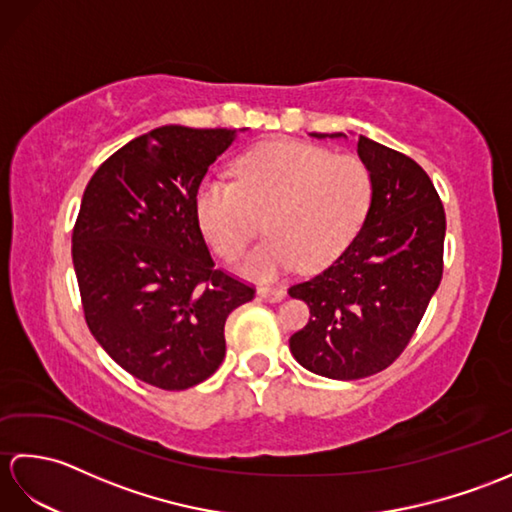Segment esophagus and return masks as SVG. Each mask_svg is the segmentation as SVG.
<instances>
[{
	"label": "esophagus",
	"instance_id": "obj_1",
	"mask_svg": "<svg viewBox=\"0 0 512 512\" xmlns=\"http://www.w3.org/2000/svg\"><path fill=\"white\" fill-rule=\"evenodd\" d=\"M257 295L262 297V299H266V301H270V303H279L281 299L286 297V292L281 290V288H268V286H262L257 290Z\"/></svg>",
	"mask_w": 512,
	"mask_h": 512
}]
</instances>
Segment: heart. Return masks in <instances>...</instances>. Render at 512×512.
I'll return each mask as SVG.
<instances>
[{"mask_svg": "<svg viewBox=\"0 0 512 512\" xmlns=\"http://www.w3.org/2000/svg\"><path fill=\"white\" fill-rule=\"evenodd\" d=\"M235 182L209 176L195 191V217L217 255L237 257L259 231L268 239L239 262L273 279L301 264L319 270L350 246L372 204V178L354 156L299 140H268L235 160Z\"/></svg>", "mask_w": 512, "mask_h": 512, "instance_id": "heart-1", "label": "heart"}]
</instances>
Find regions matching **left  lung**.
<instances>
[{
  "label": "left lung",
  "instance_id": "8db88e82",
  "mask_svg": "<svg viewBox=\"0 0 512 512\" xmlns=\"http://www.w3.org/2000/svg\"><path fill=\"white\" fill-rule=\"evenodd\" d=\"M356 154L372 178L361 231L323 273L288 290L310 308L290 352L332 380L372 376L405 350L440 286L447 233L438 191L418 162L367 136H358Z\"/></svg>",
  "mask_w": 512,
  "mask_h": 512
}]
</instances>
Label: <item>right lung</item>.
Returning a JSON list of instances; mask_svg holds the SVG:
<instances>
[{
    "label": "right lung",
    "instance_id": "obj_1",
    "mask_svg": "<svg viewBox=\"0 0 512 512\" xmlns=\"http://www.w3.org/2000/svg\"><path fill=\"white\" fill-rule=\"evenodd\" d=\"M235 138L237 129L165 125L129 140L96 169L74 224L92 336L125 372L167 391L222 365L226 317L255 297L215 268L195 217V191Z\"/></svg>",
    "mask_w": 512,
    "mask_h": 512
}]
</instances>
